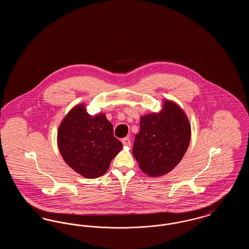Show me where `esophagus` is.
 Instances as JSON below:
<instances>
[{
    "mask_svg": "<svg viewBox=\"0 0 249 249\" xmlns=\"http://www.w3.org/2000/svg\"><path fill=\"white\" fill-rule=\"evenodd\" d=\"M121 142H122V143H123V145H127V146H130V143H131V142H130V139H129L128 137H126V138H123Z\"/></svg>",
    "mask_w": 249,
    "mask_h": 249,
    "instance_id": "34e87169",
    "label": "esophagus"
}]
</instances>
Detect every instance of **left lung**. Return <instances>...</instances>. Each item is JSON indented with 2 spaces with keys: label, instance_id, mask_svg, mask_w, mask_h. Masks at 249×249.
<instances>
[{
  "label": "left lung",
  "instance_id": "left-lung-1",
  "mask_svg": "<svg viewBox=\"0 0 249 249\" xmlns=\"http://www.w3.org/2000/svg\"><path fill=\"white\" fill-rule=\"evenodd\" d=\"M190 141V122L185 113L175 103L166 101L160 114L141 118L132 154L143 173L160 177L178 165Z\"/></svg>",
  "mask_w": 249,
  "mask_h": 249
}]
</instances>
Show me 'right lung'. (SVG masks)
<instances>
[{
    "label": "right lung",
    "instance_id": "add662e5",
    "mask_svg": "<svg viewBox=\"0 0 249 249\" xmlns=\"http://www.w3.org/2000/svg\"><path fill=\"white\" fill-rule=\"evenodd\" d=\"M59 152L68 165L87 178L106 174L122 149L104 114L91 117L83 105L72 108L58 130Z\"/></svg>",
    "mask_w": 249,
    "mask_h": 249
}]
</instances>
